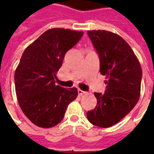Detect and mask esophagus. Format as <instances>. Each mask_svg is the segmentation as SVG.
<instances>
[{
  "mask_svg": "<svg viewBox=\"0 0 154 154\" xmlns=\"http://www.w3.org/2000/svg\"><path fill=\"white\" fill-rule=\"evenodd\" d=\"M85 93H86V91H83L78 89V94H79L80 96H82V95H83V94H85Z\"/></svg>",
  "mask_w": 154,
  "mask_h": 154,
  "instance_id": "1",
  "label": "esophagus"
}]
</instances>
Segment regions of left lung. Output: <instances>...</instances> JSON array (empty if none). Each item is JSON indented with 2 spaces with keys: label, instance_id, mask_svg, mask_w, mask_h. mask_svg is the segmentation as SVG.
I'll list each match as a JSON object with an SVG mask.
<instances>
[{
  "label": "left lung",
  "instance_id": "obj_1",
  "mask_svg": "<svg viewBox=\"0 0 154 154\" xmlns=\"http://www.w3.org/2000/svg\"><path fill=\"white\" fill-rule=\"evenodd\" d=\"M87 35L100 60V72L108 78L104 93L95 92L97 106L87 116L92 125L108 128L120 121L139 100L142 68L134 51L120 36L106 30Z\"/></svg>",
  "mask_w": 154,
  "mask_h": 154
}]
</instances>
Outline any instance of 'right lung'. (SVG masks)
I'll list each match as a JSON object with an SVG mask.
<instances>
[{
    "mask_svg": "<svg viewBox=\"0 0 154 154\" xmlns=\"http://www.w3.org/2000/svg\"><path fill=\"white\" fill-rule=\"evenodd\" d=\"M83 33L55 28L48 29L25 48L15 72L16 96L22 111L41 128L57 125L67 106L77 98L75 87L56 86V72L67 51Z\"/></svg>",
    "mask_w": 154,
    "mask_h": 154,
    "instance_id": "right-lung-1",
    "label": "right lung"
}]
</instances>
